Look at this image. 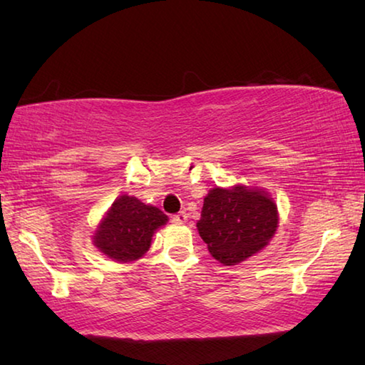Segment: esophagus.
<instances>
[{"instance_id":"34e87169","label":"esophagus","mask_w":365,"mask_h":365,"mask_svg":"<svg viewBox=\"0 0 365 365\" xmlns=\"http://www.w3.org/2000/svg\"><path fill=\"white\" fill-rule=\"evenodd\" d=\"M188 220V214L187 212H178V214H175V215H172V222L174 223H185Z\"/></svg>"}]
</instances>
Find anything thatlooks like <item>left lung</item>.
I'll list each match as a JSON object with an SVG mask.
<instances>
[{
	"label": "left lung",
	"instance_id": "1",
	"mask_svg": "<svg viewBox=\"0 0 365 365\" xmlns=\"http://www.w3.org/2000/svg\"><path fill=\"white\" fill-rule=\"evenodd\" d=\"M277 220L273 197L260 188L236 185L209 191L196 227L212 257L223 264H236L267 246Z\"/></svg>",
	"mask_w": 365,
	"mask_h": 365
}]
</instances>
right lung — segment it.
Wrapping results in <instances>:
<instances>
[{
	"instance_id": "add662e5",
	"label": "right lung",
	"mask_w": 365,
	"mask_h": 365,
	"mask_svg": "<svg viewBox=\"0 0 365 365\" xmlns=\"http://www.w3.org/2000/svg\"><path fill=\"white\" fill-rule=\"evenodd\" d=\"M165 222L168 215L155 205L123 195L111 204L98 225L94 246L115 262H134L145 255L153 233Z\"/></svg>"
}]
</instances>
